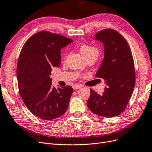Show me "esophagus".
Listing matches in <instances>:
<instances>
[{
    "label": "esophagus",
    "mask_w": 152,
    "mask_h": 152,
    "mask_svg": "<svg viewBox=\"0 0 152 152\" xmlns=\"http://www.w3.org/2000/svg\"><path fill=\"white\" fill-rule=\"evenodd\" d=\"M80 88H81V85H80V84H74L73 86V89H75V90L78 89Z\"/></svg>",
    "instance_id": "esophagus-1"
}]
</instances>
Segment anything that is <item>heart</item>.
<instances>
[{
  "label": "heart",
  "instance_id": "1",
  "mask_svg": "<svg viewBox=\"0 0 152 152\" xmlns=\"http://www.w3.org/2000/svg\"><path fill=\"white\" fill-rule=\"evenodd\" d=\"M80 51L81 54H83L85 58L91 57V56H98V50L96 48L89 45L88 44H83L80 47ZM64 58H66L67 55H64Z\"/></svg>",
  "mask_w": 152,
  "mask_h": 152
}]
</instances>
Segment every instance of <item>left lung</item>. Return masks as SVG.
<instances>
[{"label": "left lung", "mask_w": 152, "mask_h": 152, "mask_svg": "<svg viewBox=\"0 0 152 152\" xmlns=\"http://www.w3.org/2000/svg\"><path fill=\"white\" fill-rule=\"evenodd\" d=\"M95 39L104 45V58L95 73L105 80L107 88L102 94L90 89L87 102L91 111L102 117H114L124 111L132 96L136 83L134 62L126 40L111 28L102 30Z\"/></svg>", "instance_id": "1"}]
</instances>
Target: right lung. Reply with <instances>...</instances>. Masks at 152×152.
<instances>
[{
	"label": "right lung",
	"mask_w": 152,
	"mask_h": 152,
	"mask_svg": "<svg viewBox=\"0 0 152 152\" xmlns=\"http://www.w3.org/2000/svg\"><path fill=\"white\" fill-rule=\"evenodd\" d=\"M73 42L61 34L41 31L28 38L20 53L16 68L18 91L30 111L51 120L66 112L73 93L71 86H52V68L61 64V48Z\"/></svg>",
	"instance_id": "1"
}]
</instances>
